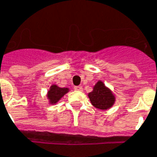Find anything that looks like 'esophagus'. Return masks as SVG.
<instances>
[{
    "instance_id": "34e87169",
    "label": "esophagus",
    "mask_w": 157,
    "mask_h": 157,
    "mask_svg": "<svg viewBox=\"0 0 157 157\" xmlns=\"http://www.w3.org/2000/svg\"><path fill=\"white\" fill-rule=\"evenodd\" d=\"M74 88H75V90H77V91H82L83 90L82 86H75Z\"/></svg>"
}]
</instances>
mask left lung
I'll use <instances>...</instances> for the list:
<instances>
[{"instance_id": "8db88e82", "label": "left lung", "mask_w": 157, "mask_h": 157, "mask_svg": "<svg viewBox=\"0 0 157 157\" xmlns=\"http://www.w3.org/2000/svg\"><path fill=\"white\" fill-rule=\"evenodd\" d=\"M88 97L92 105L100 109H109L115 102V98L112 93L107 87H105L102 82H98L94 86V91L88 94Z\"/></svg>"}]
</instances>
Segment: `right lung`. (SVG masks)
<instances>
[{
    "instance_id": "add662e5",
    "label": "right lung",
    "mask_w": 157,
    "mask_h": 157,
    "mask_svg": "<svg viewBox=\"0 0 157 157\" xmlns=\"http://www.w3.org/2000/svg\"><path fill=\"white\" fill-rule=\"evenodd\" d=\"M68 91H69L68 88H60L56 85H52L48 92V97L52 104H55L67 93Z\"/></svg>"
}]
</instances>
